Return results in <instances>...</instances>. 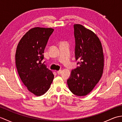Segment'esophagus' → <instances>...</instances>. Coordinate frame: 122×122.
I'll return each instance as SVG.
<instances>
[{
	"label": "esophagus",
	"mask_w": 122,
	"mask_h": 122,
	"mask_svg": "<svg viewBox=\"0 0 122 122\" xmlns=\"http://www.w3.org/2000/svg\"><path fill=\"white\" fill-rule=\"evenodd\" d=\"M61 72H62V70H59V71H57V73L60 74L61 73Z\"/></svg>",
	"instance_id": "1"
}]
</instances>
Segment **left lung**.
Returning a JSON list of instances; mask_svg holds the SVG:
<instances>
[{"label": "left lung", "mask_w": 122, "mask_h": 122, "mask_svg": "<svg viewBox=\"0 0 122 122\" xmlns=\"http://www.w3.org/2000/svg\"><path fill=\"white\" fill-rule=\"evenodd\" d=\"M75 56L79 66L72 70L67 80L70 90L77 96H85L94 89L102 76L104 54L99 38L91 30L74 25Z\"/></svg>", "instance_id": "1"}]
</instances>
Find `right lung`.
<instances>
[{
	"label": "right lung",
	"mask_w": 122,
	"mask_h": 122,
	"mask_svg": "<svg viewBox=\"0 0 122 122\" xmlns=\"http://www.w3.org/2000/svg\"><path fill=\"white\" fill-rule=\"evenodd\" d=\"M52 28L35 27L23 36L17 46L15 65L23 83L30 92L41 96L49 89L54 75L42 63L44 50Z\"/></svg>",
	"instance_id": "right-lung-1"
}]
</instances>
